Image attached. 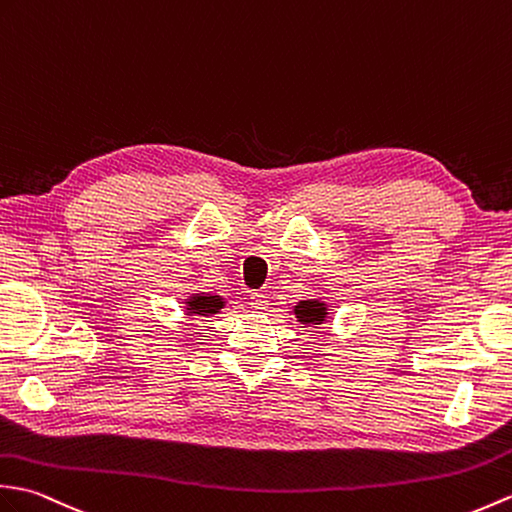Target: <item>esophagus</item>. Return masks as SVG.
I'll list each match as a JSON object with an SVG mask.
<instances>
[{
    "instance_id": "obj_1",
    "label": "esophagus",
    "mask_w": 512,
    "mask_h": 512,
    "mask_svg": "<svg viewBox=\"0 0 512 512\" xmlns=\"http://www.w3.org/2000/svg\"><path fill=\"white\" fill-rule=\"evenodd\" d=\"M251 307H253V310H266V307H268L266 294H261V292H253V294H251Z\"/></svg>"
}]
</instances>
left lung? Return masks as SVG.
I'll list each match as a JSON object with an SVG mask.
<instances>
[{"instance_id":"obj_1","label":"left lung","mask_w":512,"mask_h":512,"mask_svg":"<svg viewBox=\"0 0 512 512\" xmlns=\"http://www.w3.org/2000/svg\"><path fill=\"white\" fill-rule=\"evenodd\" d=\"M294 314L303 325H320L327 318V307L320 301H301L294 307Z\"/></svg>"}]
</instances>
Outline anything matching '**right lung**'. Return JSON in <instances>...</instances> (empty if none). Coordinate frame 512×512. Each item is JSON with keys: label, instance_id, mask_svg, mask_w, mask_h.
Segmentation results:
<instances>
[{"label": "right lung", "instance_id": "1", "mask_svg": "<svg viewBox=\"0 0 512 512\" xmlns=\"http://www.w3.org/2000/svg\"><path fill=\"white\" fill-rule=\"evenodd\" d=\"M224 301L220 296H209V294H194L192 299H187V312L189 314H198V316H209L222 310Z\"/></svg>", "mask_w": 512, "mask_h": 512}]
</instances>
